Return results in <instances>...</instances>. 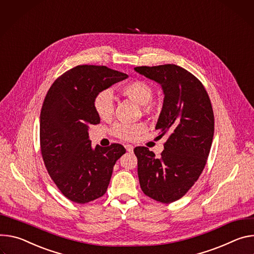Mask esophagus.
<instances>
[{
  "mask_svg": "<svg viewBox=\"0 0 254 254\" xmlns=\"http://www.w3.org/2000/svg\"><path fill=\"white\" fill-rule=\"evenodd\" d=\"M125 148H126V150H127L128 152H132L133 149H134V147H133L131 144H126V145H125Z\"/></svg>",
  "mask_w": 254,
  "mask_h": 254,
  "instance_id": "1",
  "label": "esophagus"
}]
</instances>
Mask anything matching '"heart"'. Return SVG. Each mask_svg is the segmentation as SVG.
<instances>
[{"mask_svg": "<svg viewBox=\"0 0 254 254\" xmlns=\"http://www.w3.org/2000/svg\"><path fill=\"white\" fill-rule=\"evenodd\" d=\"M121 94L139 105H142L144 112L153 110V89L150 84L144 80L136 79L128 82L121 88ZM94 109L97 115L102 120H108L114 113V98L109 90L101 91L94 99ZM146 128L143 124H118L113 128V134L123 140L136 139L140 134L145 132Z\"/></svg>", "mask_w": 254, "mask_h": 254, "instance_id": "heart-1", "label": "heart"}]
</instances>
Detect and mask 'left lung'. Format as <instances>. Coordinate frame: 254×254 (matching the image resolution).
Listing matches in <instances>:
<instances>
[{
  "label": "left lung",
  "mask_w": 254,
  "mask_h": 254,
  "mask_svg": "<svg viewBox=\"0 0 254 254\" xmlns=\"http://www.w3.org/2000/svg\"><path fill=\"white\" fill-rule=\"evenodd\" d=\"M138 73L161 86L164 99L155 129L167 135L161 156L136 147L140 187L163 203L181 199L201 176L214 136V113L202 82L176 64L138 66Z\"/></svg>",
  "instance_id": "1"
}]
</instances>
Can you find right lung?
<instances>
[{"mask_svg": "<svg viewBox=\"0 0 254 254\" xmlns=\"http://www.w3.org/2000/svg\"><path fill=\"white\" fill-rule=\"evenodd\" d=\"M128 74L97 65H77L56 79L40 113V146L46 170L66 198L86 204L102 196L113 167L126 152L121 144L93 147L91 125L100 123L94 109L98 93Z\"/></svg>", "mask_w": 254, "mask_h": 254, "instance_id": "1", "label": "right lung"}]
</instances>
